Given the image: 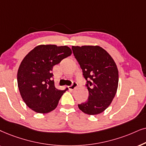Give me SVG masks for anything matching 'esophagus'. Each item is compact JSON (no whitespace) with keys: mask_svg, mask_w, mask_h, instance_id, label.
<instances>
[{"mask_svg":"<svg viewBox=\"0 0 146 146\" xmlns=\"http://www.w3.org/2000/svg\"><path fill=\"white\" fill-rule=\"evenodd\" d=\"M77 87V83L76 82H73V84L70 85V86H69L68 87H69V89H71V90H73V89L76 88Z\"/></svg>","mask_w":146,"mask_h":146,"instance_id":"obj_1","label":"esophagus"}]
</instances>
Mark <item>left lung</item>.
<instances>
[{"label": "left lung", "instance_id": "left-lung-1", "mask_svg": "<svg viewBox=\"0 0 146 146\" xmlns=\"http://www.w3.org/2000/svg\"><path fill=\"white\" fill-rule=\"evenodd\" d=\"M72 50L89 91L88 100L78 107L85 113L98 115L110 106L117 92V67L110 54L100 46H72Z\"/></svg>", "mask_w": 146, "mask_h": 146}]
</instances>
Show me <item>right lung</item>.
<instances>
[{"label": "right lung", "instance_id": "obj_1", "mask_svg": "<svg viewBox=\"0 0 146 146\" xmlns=\"http://www.w3.org/2000/svg\"><path fill=\"white\" fill-rule=\"evenodd\" d=\"M71 53L67 46L40 44L23 59L17 72L18 87L23 100L34 111L47 113L57 108L67 88H56L52 71L54 65Z\"/></svg>", "mask_w": 146, "mask_h": 146}]
</instances>
